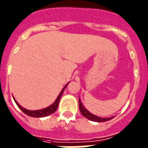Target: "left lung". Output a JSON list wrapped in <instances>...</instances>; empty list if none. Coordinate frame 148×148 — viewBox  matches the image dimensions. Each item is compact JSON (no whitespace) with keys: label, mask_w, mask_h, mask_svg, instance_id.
I'll return each mask as SVG.
<instances>
[{"label":"left lung","mask_w":148,"mask_h":148,"mask_svg":"<svg viewBox=\"0 0 148 148\" xmlns=\"http://www.w3.org/2000/svg\"><path fill=\"white\" fill-rule=\"evenodd\" d=\"M79 110L81 112V113L82 114L83 116H85L86 118H87L88 120H90L92 121H95V122H106V121H110L111 119H113L114 116H112V117H108V118H102L99 117V116H95L94 114L90 113L89 111L87 110L85 108L84 106H82V102L80 101L79 98Z\"/></svg>","instance_id":"1"}]
</instances>
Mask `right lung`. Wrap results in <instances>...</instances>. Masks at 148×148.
Wrapping results in <instances>:
<instances>
[{"label": "right lung", "mask_w": 148, "mask_h": 148, "mask_svg": "<svg viewBox=\"0 0 148 148\" xmlns=\"http://www.w3.org/2000/svg\"><path fill=\"white\" fill-rule=\"evenodd\" d=\"M67 85H68V83H67V84L65 86V87H64L63 89L62 90V91L60 92V93H59V95L58 96V97H57V99H56V101L54 102L51 106H48L46 108L42 109V110H28L27 109L23 108L20 104L18 103V102L16 101L15 99H14V97L13 98L14 99V101H15L16 104L18 105V107H19V108L21 110V111H23L25 114H27V116H32V117H45V116H47L50 115V114H52V113H54L56 112V109H57V107H58V103H59L60 98H61L62 95L63 93L64 90H65V89H66V86H67Z\"/></svg>", "instance_id": "1"}]
</instances>
